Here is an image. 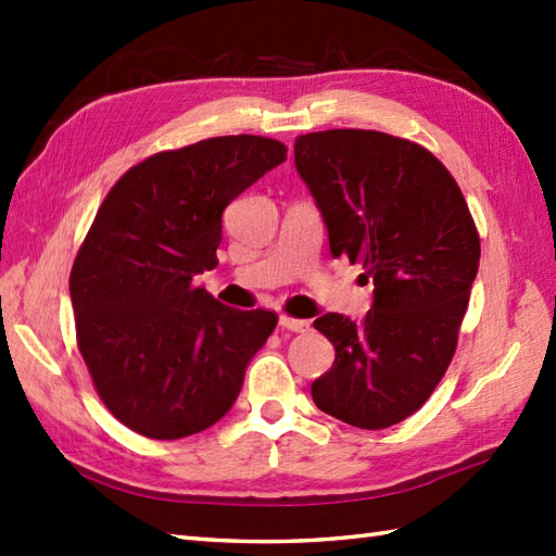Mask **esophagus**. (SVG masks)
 Returning a JSON list of instances; mask_svg holds the SVG:
<instances>
[{"label":"esophagus","instance_id":"34e87169","mask_svg":"<svg viewBox=\"0 0 556 556\" xmlns=\"http://www.w3.org/2000/svg\"><path fill=\"white\" fill-rule=\"evenodd\" d=\"M279 325H281V329H289V332H299V334L308 332L311 329L308 320H296V317H289V315H281Z\"/></svg>","mask_w":556,"mask_h":556}]
</instances>
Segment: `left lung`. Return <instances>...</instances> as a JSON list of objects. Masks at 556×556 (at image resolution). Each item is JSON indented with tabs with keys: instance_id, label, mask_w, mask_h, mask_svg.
<instances>
[{
	"instance_id": "left-lung-1",
	"label": "left lung",
	"mask_w": 556,
	"mask_h": 556,
	"mask_svg": "<svg viewBox=\"0 0 556 556\" xmlns=\"http://www.w3.org/2000/svg\"><path fill=\"white\" fill-rule=\"evenodd\" d=\"M329 233V251L372 277L361 323H313L337 358L311 387L315 406L353 428L413 416L454 358L480 263V236L454 176L430 150L365 128L305 134L293 146Z\"/></svg>"
}]
</instances>
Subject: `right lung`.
<instances>
[{
  "mask_svg": "<svg viewBox=\"0 0 556 556\" xmlns=\"http://www.w3.org/2000/svg\"><path fill=\"white\" fill-rule=\"evenodd\" d=\"M285 160L275 138H207L138 162L102 200L68 291L80 356L126 428L181 440L233 406L277 313L229 308L195 275L219 263L224 207Z\"/></svg>",
  "mask_w": 556,
  "mask_h": 556,
  "instance_id": "add662e5",
  "label": "right lung"
}]
</instances>
